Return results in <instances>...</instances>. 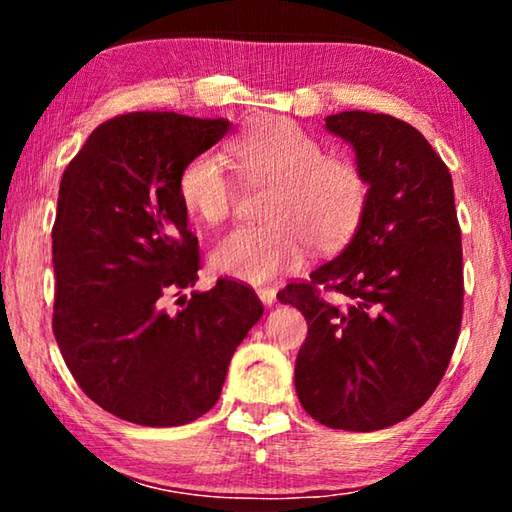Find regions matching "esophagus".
<instances>
[{
	"mask_svg": "<svg viewBox=\"0 0 512 512\" xmlns=\"http://www.w3.org/2000/svg\"><path fill=\"white\" fill-rule=\"evenodd\" d=\"M255 291H257L259 300H262L264 305H268V307H271L273 302H275V298H277V291L273 287H257Z\"/></svg>",
	"mask_w": 512,
	"mask_h": 512,
	"instance_id": "1",
	"label": "esophagus"
}]
</instances>
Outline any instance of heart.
<instances>
[{
  "label": "heart",
  "instance_id": "b5f03b06",
  "mask_svg": "<svg viewBox=\"0 0 512 512\" xmlns=\"http://www.w3.org/2000/svg\"><path fill=\"white\" fill-rule=\"evenodd\" d=\"M241 176L271 185L264 223L237 225L219 237L212 266L244 282H266L298 264L307 244L318 250L339 246L359 228L368 210L366 171L348 155H327L323 144L287 119H268L239 135L230 146ZM178 192L198 221L228 219L237 187L228 164L214 151L189 160Z\"/></svg>",
  "mask_w": 512,
  "mask_h": 512
}]
</instances>
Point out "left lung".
Here are the masks:
<instances>
[{
    "label": "left lung",
    "instance_id": "left-lung-1",
    "mask_svg": "<svg viewBox=\"0 0 512 512\" xmlns=\"http://www.w3.org/2000/svg\"><path fill=\"white\" fill-rule=\"evenodd\" d=\"M327 128L357 151L368 210L341 255L277 298L309 332L296 393L332 429L402 422L436 391L463 320V248L447 164L424 135L384 112L348 110Z\"/></svg>",
    "mask_w": 512,
    "mask_h": 512
}]
</instances>
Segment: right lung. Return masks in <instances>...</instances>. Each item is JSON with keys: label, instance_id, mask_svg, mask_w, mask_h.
I'll return each mask as SVG.
<instances>
[{"label": "right lung", "instance_id": "obj_1", "mask_svg": "<svg viewBox=\"0 0 512 512\" xmlns=\"http://www.w3.org/2000/svg\"><path fill=\"white\" fill-rule=\"evenodd\" d=\"M228 128L178 112L117 115L94 128L60 180L51 327L81 391L121 420L201 418L264 311L253 287L228 277L178 298V311L164 307L201 268L180 171Z\"/></svg>", "mask_w": 512, "mask_h": 512}]
</instances>
